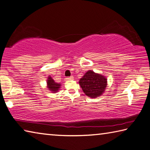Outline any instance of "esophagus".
I'll use <instances>...</instances> for the list:
<instances>
[{
	"label": "esophagus",
	"instance_id": "esophagus-1",
	"mask_svg": "<svg viewBox=\"0 0 150 150\" xmlns=\"http://www.w3.org/2000/svg\"><path fill=\"white\" fill-rule=\"evenodd\" d=\"M66 79H67V80H71L74 79V77L72 76H70V77H67Z\"/></svg>",
	"mask_w": 150,
	"mask_h": 150
}]
</instances>
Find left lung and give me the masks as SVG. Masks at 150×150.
Wrapping results in <instances>:
<instances>
[{
  "label": "left lung",
  "mask_w": 150,
  "mask_h": 150,
  "mask_svg": "<svg viewBox=\"0 0 150 150\" xmlns=\"http://www.w3.org/2000/svg\"><path fill=\"white\" fill-rule=\"evenodd\" d=\"M79 83L86 96L91 98H96L104 93L107 80L102 74L88 70L80 80Z\"/></svg>",
  "instance_id": "obj_1"
}]
</instances>
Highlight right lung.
I'll list each match as a JSON object with an SVG mask.
<instances>
[{
	"label": "right lung",
	"mask_w": 150,
	"mask_h": 150,
	"mask_svg": "<svg viewBox=\"0 0 150 150\" xmlns=\"http://www.w3.org/2000/svg\"><path fill=\"white\" fill-rule=\"evenodd\" d=\"M47 88H49L50 91H51L52 93H56L60 88L61 84L59 83L55 82L54 80L51 76L48 77V79L47 80Z\"/></svg>",
	"instance_id": "right-lung-1"
}]
</instances>
